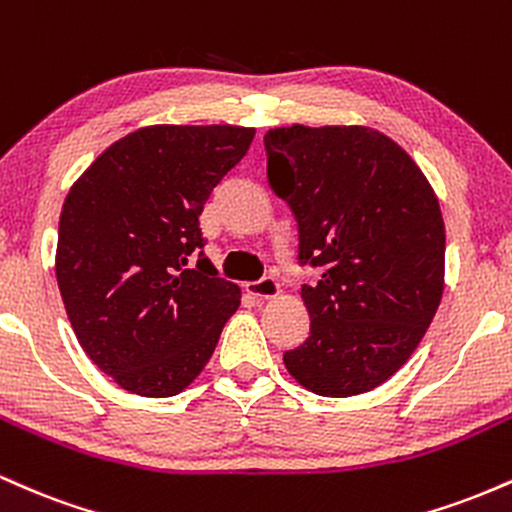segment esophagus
<instances>
[{
    "label": "esophagus",
    "instance_id": "obj_1",
    "mask_svg": "<svg viewBox=\"0 0 512 512\" xmlns=\"http://www.w3.org/2000/svg\"><path fill=\"white\" fill-rule=\"evenodd\" d=\"M245 291L255 298H274L279 293V284H276L274 276H262L257 281H248L245 284Z\"/></svg>",
    "mask_w": 512,
    "mask_h": 512
}]
</instances>
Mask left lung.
I'll list each match as a JSON object with an SVG mask.
<instances>
[{"mask_svg":"<svg viewBox=\"0 0 512 512\" xmlns=\"http://www.w3.org/2000/svg\"><path fill=\"white\" fill-rule=\"evenodd\" d=\"M267 178L298 221L310 334L289 373L322 397L373 390L407 363L443 296L445 226L419 166L368 127L264 134Z\"/></svg>","mask_w":512,"mask_h":512,"instance_id":"left-lung-1","label":"left lung"}]
</instances>
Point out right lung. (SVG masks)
<instances>
[{"instance_id":"obj_1","label":"right lung","mask_w":512,"mask_h":512,"mask_svg":"<svg viewBox=\"0 0 512 512\" xmlns=\"http://www.w3.org/2000/svg\"><path fill=\"white\" fill-rule=\"evenodd\" d=\"M255 129L154 125L103 151L64 199L57 284L84 351L122 390L173 397L202 373L240 289L199 214Z\"/></svg>"}]
</instances>
